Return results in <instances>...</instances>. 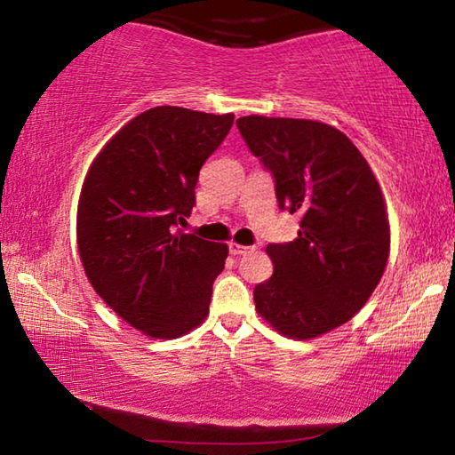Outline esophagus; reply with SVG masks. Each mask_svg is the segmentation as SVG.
I'll return each mask as SVG.
<instances>
[{
	"instance_id": "obj_1",
	"label": "esophagus",
	"mask_w": 455,
	"mask_h": 455,
	"mask_svg": "<svg viewBox=\"0 0 455 455\" xmlns=\"http://www.w3.org/2000/svg\"><path fill=\"white\" fill-rule=\"evenodd\" d=\"M228 251H230V255H244V252L252 251V246H244V244H238V243H230V244H228Z\"/></svg>"
}]
</instances>
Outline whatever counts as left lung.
Masks as SVG:
<instances>
[{
	"instance_id": "8db88e82",
	"label": "left lung",
	"mask_w": 455,
	"mask_h": 455,
	"mask_svg": "<svg viewBox=\"0 0 455 455\" xmlns=\"http://www.w3.org/2000/svg\"><path fill=\"white\" fill-rule=\"evenodd\" d=\"M236 126L273 172L281 209L301 214L295 241L267 246L275 271L255 287L257 313L289 339L329 333L367 303L387 265L379 182L357 146L323 122L252 114Z\"/></svg>"
}]
</instances>
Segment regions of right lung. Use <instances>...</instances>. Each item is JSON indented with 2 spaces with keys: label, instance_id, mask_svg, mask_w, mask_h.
Returning <instances> with one entry per match:
<instances>
[{
  "label": "right lung",
  "instance_id": "right-lung-1",
  "mask_svg": "<svg viewBox=\"0 0 455 455\" xmlns=\"http://www.w3.org/2000/svg\"><path fill=\"white\" fill-rule=\"evenodd\" d=\"M235 114L156 106L122 126L84 179L76 236L104 303L154 339L188 333L209 315L228 246L184 235L198 172Z\"/></svg>",
  "mask_w": 455,
  "mask_h": 455
}]
</instances>
